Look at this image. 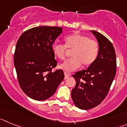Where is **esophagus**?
I'll return each instance as SVG.
<instances>
[{
    "mask_svg": "<svg viewBox=\"0 0 127 127\" xmlns=\"http://www.w3.org/2000/svg\"><path fill=\"white\" fill-rule=\"evenodd\" d=\"M64 75H65V77H64L65 79H67V78H68V77H70V75L68 74V73H67V72H64Z\"/></svg>",
    "mask_w": 127,
    "mask_h": 127,
    "instance_id": "34e87169",
    "label": "esophagus"
}]
</instances>
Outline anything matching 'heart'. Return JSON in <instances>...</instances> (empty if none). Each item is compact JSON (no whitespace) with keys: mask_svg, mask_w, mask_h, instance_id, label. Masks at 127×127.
Listing matches in <instances>:
<instances>
[{"mask_svg":"<svg viewBox=\"0 0 127 127\" xmlns=\"http://www.w3.org/2000/svg\"><path fill=\"white\" fill-rule=\"evenodd\" d=\"M64 45L54 43L52 50L54 56L59 60L65 59L66 50H72V59L61 65L60 68L66 72H73L79 68L82 64L85 67H89L95 61L98 54V44L95 40L88 36L75 33L64 38Z\"/></svg>","mask_w":127,"mask_h":127,"instance_id":"1","label":"heart"}]
</instances>
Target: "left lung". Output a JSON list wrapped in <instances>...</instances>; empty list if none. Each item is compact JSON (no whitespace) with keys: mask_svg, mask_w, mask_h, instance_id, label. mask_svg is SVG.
Segmentation results:
<instances>
[{"mask_svg":"<svg viewBox=\"0 0 127 127\" xmlns=\"http://www.w3.org/2000/svg\"><path fill=\"white\" fill-rule=\"evenodd\" d=\"M91 32L98 43L97 57L87 69L78 71L73 75L76 85L71 96L76 107L82 110L94 108L104 100L117 71L115 51L112 43L102 33Z\"/></svg>","mask_w":127,"mask_h":127,"instance_id":"obj_1","label":"left lung"}]
</instances>
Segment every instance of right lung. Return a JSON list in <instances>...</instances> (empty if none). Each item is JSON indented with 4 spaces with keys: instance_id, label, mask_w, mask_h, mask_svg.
<instances>
[{
    "instance_id": "add662e5",
    "label": "right lung",
    "mask_w": 127,
    "mask_h": 127,
    "mask_svg": "<svg viewBox=\"0 0 127 127\" xmlns=\"http://www.w3.org/2000/svg\"><path fill=\"white\" fill-rule=\"evenodd\" d=\"M62 32L59 27L41 26L25 31L17 42L14 62L18 82L28 96L45 100L54 94L64 78L52 50L55 40Z\"/></svg>"
}]
</instances>
